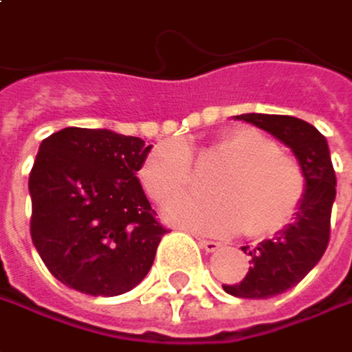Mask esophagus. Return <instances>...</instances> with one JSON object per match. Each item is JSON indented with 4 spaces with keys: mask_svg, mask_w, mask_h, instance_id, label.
I'll list each match as a JSON object with an SVG mask.
<instances>
[{
    "mask_svg": "<svg viewBox=\"0 0 352 352\" xmlns=\"http://www.w3.org/2000/svg\"><path fill=\"white\" fill-rule=\"evenodd\" d=\"M198 243L202 245L208 254H214V252H218V250L221 248V243H218V241H212V239H202V237H198Z\"/></svg>",
    "mask_w": 352,
    "mask_h": 352,
    "instance_id": "1",
    "label": "esophagus"
}]
</instances>
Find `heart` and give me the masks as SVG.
Returning a JSON list of instances; mask_svg holds the SVG:
<instances>
[{"label": "heart", "mask_w": 352, "mask_h": 352, "mask_svg": "<svg viewBox=\"0 0 352 352\" xmlns=\"http://www.w3.org/2000/svg\"><path fill=\"white\" fill-rule=\"evenodd\" d=\"M206 158L226 164L212 182L210 200L174 202L164 210L174 223L212 236L245 228L248 236H270L295 216L305 196V172L265 132L237 126L220 134ZM142 184L160 204L182 198L194 184V160L184 142H162L140 170Z\"/></svg>", "instance_id": "obj_1"}]
</instances>
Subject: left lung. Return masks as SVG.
Instances as JSON below:
<instances>
[{"instance_id": "8db88e82", "label": "left lung", "mask_w": 352, "mask_h": 352, "mask_svg": "<svg viewBox=\"0 0 352 352\" xmlns=\"http://www.w3.org/2000/svg\"><path fill=\"white\" fill-rule=\"evenodd\" d=\"M236 118L283 142L305 172V196L295 216L272 239H263L250 250L252 265L239 283L223 285V291L234 297L270 299L295 287L325 254L337 178L327 138L313 124L287 115L248 113Z\"/></svg>"}]
</instances>
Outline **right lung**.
<instances>
[{"label": "right lung", "mask_w": 352, "mask_h": 352, "mask_svg": "<svg viewBox=\"0 0 352 352\" xmlns=\"http://www.w3.org/2000/svg\"><path fill=\"white\" fill-rule=\"evenodd\" d=\"M152 146L109 129L47 136L29 174L31 239L63 285L115 297L150 272L162 228L138 180Z\"/></svg>", "instance_id": "obj_1"}]
</instances>
